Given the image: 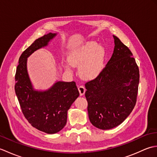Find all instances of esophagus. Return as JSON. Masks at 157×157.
I'll list each match as a JSON object with an SVG mask.
<instances>
[{
  "instance_id": "esophagus-1",
  "label": "esophagus",
  "mask_w": 157,
  "mask_h": 157,
  "mask_svg": "<svg viewBox=\"0 0 157 157\" xmlns=\"http://www.w3.org/2000/svg\"><path fill=\"white\" fill-rule=\"evenodd\" d=\"M78 90L79 92V94H80V96H82L84 94V93L86 92V88H84V86L82 85L78 86Z\"/></svg>"
}]
</instances>
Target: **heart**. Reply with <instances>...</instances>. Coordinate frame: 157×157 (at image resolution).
Segmentation results:
<instances>
[{
  "instance_id": "1",
  "label": "heart",
  "mask_w": 157,
  "mask_h": 157,
  "mask_svg": "<svg viewBox=\"0 0 157 157\" xmlns=\"http://www.w3.org/2000/svg\"><path fill=\"white\" fill-rule=\"evenodd\" d=\"M105 51L94 41H88L70 51L68 61L70 64L79 67V74L84 79L96 78L104 67ZM66 69H71L68 63L65 64Z\"/></svg>"
}]
</instances>
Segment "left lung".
I'll use <instances>...</instances> for the list:
<instances>
[{
  "label": "left lung",
  "mask_w": 157,
  "mask_h": 157,
  "mask_svg": "<svg viewBox=\"0 0 157 157\" xmlns=\"http://www.w3.org/2000/svg\"><path fill=\"white\" fill-rule=\"evenodd\" d=\"M111 59L100 74L86 82L85 96L92 124L109 129L121 124L137 101L139 68L128 46L115 36Z\"/></svg>",
  "instance_id": "1"
}]
</instances>
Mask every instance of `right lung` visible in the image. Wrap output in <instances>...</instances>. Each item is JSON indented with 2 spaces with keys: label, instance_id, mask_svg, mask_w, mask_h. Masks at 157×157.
<instances>
[{
  "label": "right lung",
  "instance_id": "add662e5",
  "mask_svg": "<svg viewBox=\"0 0 157 157\" xmlns=\"http://www.w3.org/2000/svg\"><path fill=\"white\" fill-rule=\"evenodd\" d=\"M56 35L49 33L43 36L23 52L15 77V90L23 115L34 128L49 134L64 128L67 111L79 95L75 82H57L43 92L33 89L27 71V59L36 50L47 46Z\"/></svg>",
  "mask_w": 157,
  "mask_h": 157
}]
</instances>
